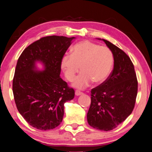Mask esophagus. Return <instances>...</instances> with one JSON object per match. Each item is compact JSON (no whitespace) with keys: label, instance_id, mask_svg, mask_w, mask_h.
<instances>
[{"label":"esophagus","instance_id":"obj_1","mask_svg":"<svg viewBox=\"0 0 152 152\" xmlns=\"http://www.w3.org/2000/svg\"><path fill=\"white\" fill-rule=\"evenodd\" d=\"M75 94L76 96H80L81 94H83V92H81V91H79V90H75Z\"/></svg>","mask_w":152,"mask_h":152}]
</instances>
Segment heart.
Listing matches in <instances>:
<instances>
[{
  "label": "heart",
  "instance_id": "1",
  "mask_svg": "<svg viewBox=\"0 0 152 152\" xmlns=\"http://www.w3.org/2000/svg\"><path fill=\"white\" fill-rule=\"evenodd\" d=\"M113 61V54L108 47L83 41L73 47L71 54L62 57L60 66L69 81L73 80L81 68L82 72L74 79L72 86L81 89L92 81L96 84L104 82L111 73Z\"/></svg>",
  "mask_w": 152,
  "mask_h": 152
}]
</instances>
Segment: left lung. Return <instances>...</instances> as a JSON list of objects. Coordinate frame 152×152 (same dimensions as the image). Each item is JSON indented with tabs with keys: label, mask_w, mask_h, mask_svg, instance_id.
<instances>
[{
	"label": "left lung",
	"mask_w": 152,
	"mask_h": 152,
	"mask_svg": "<svg viewBox=\"0 0 152 152\" xmlns=\"http://www.w3.org/2000/svg\"><path fill=\"white\" fill-rule=\"evenodd\" d=\"M113 54L114 66L108 78L91 90L88 122L94 128L109 131L123 122L132 112L137 95L134 65L124 51L104 39Z\"/></svg>",
	"instance_id": "left-lung-1"
}]
</instances>
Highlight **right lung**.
<instances>
[{
  "instance_id": "obj_1",
  "label": "right lung",
  "mask_w": 152,
  "mask_h": 152,
  "mask_svg": "<svg viewBox=\"0 0 152 152\" xmlns=\"http://www.w3.org/2000/svg\"><path fill=\"white\" fill-rule=\"evenodd\" d=\"M75 37L49 36L30 44L18 60L13 79L16 107L25 120L39 130H52L62 122L64 104L75 91L60 77L61 60ZM40 63L43 69L36 66Z\"/></svg>"
}]
</instances>
